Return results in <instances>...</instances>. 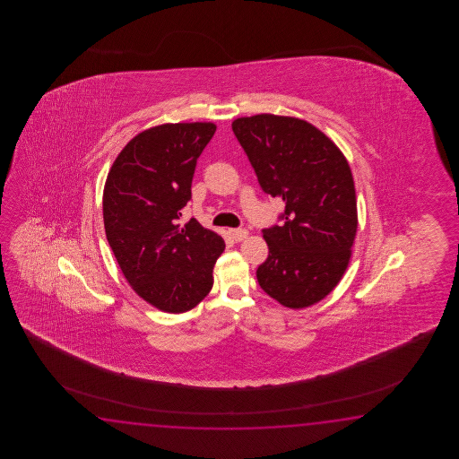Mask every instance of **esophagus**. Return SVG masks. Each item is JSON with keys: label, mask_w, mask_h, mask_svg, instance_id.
I'll list each match as a JSON object with an SVG mask.
<instances>
[{"label": "esophagus", "mask_w": 459, "mask_h": 459, "mask_svg": "<svg viewBox=\"0 0 459 459\" xmlns=\"http://www.w3.org/2000/svg\"><path fill=\"white\" fill-rule=\"evenodd\" d=\"M247 230H230V236L233 238L234 241H243L247 238Z\"/></svg>", "instance_id": "1"}]
</instances>
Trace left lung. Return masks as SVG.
<instances>
[{
    "label": "left lung",
    "instance_id": "1",
    "mask_svg": "<svg viewBox=\"0 0 459 459\" xmlns=\"http://www.w3.org/2000/svg\"><path fill=\"white\" fill-rule=\"evenodd\" d=\"M231 126L264 192L285 205L283 225L263 230L269 255L257 282L287 308L315 305L351 259L358 205L350 164L330 137L299 117L263 113Z\"/></svg>",
    "mask_w": 459,
    "mask_h": 459
}]
</instances>
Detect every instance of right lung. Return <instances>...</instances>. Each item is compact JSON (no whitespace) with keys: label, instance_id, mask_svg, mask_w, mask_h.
Masks as SVG:
<instances>
[{"label":"right lung","instance_id":"right-lung-1","mask_svg":"<svg viewBox=\"0 0 459 459\" xmlns=\"http://www.w3.org/2000/svg\"><path fill=\"white\" fill-rule=\"evenodd\" d=\"M215 131L213 123L149 127L123 147L108 172V243L133 290L162 312H188L202 302L225 251L223 238L195 218L178 223L192 198L196 159Z\"/></svg>","mask_w":459,"mask_h":459}]
</instances>
